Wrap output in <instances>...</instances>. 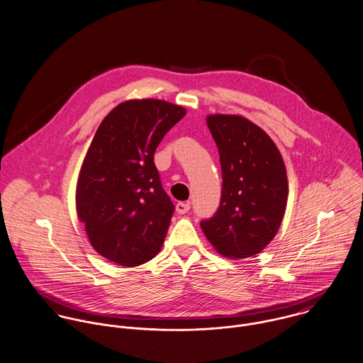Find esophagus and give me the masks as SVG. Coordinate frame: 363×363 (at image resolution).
<instances>
[{"label":"esophagus","instance_id":"34e87169","mask_svg":"<svg viewBox=\"0 0 363 363\" xmlns=\"http://www.w3.org/2000/svg\"><path fill=\"white\" fill-rule=\"evenodd\" d=\"M189 207H191L189 201H179V203H177L175 210H177L178 214H185L189 210Z\"/></svg>","mask_w":363,"mask_h":363}]
</instances>
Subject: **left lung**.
<instances>
[{
    "label": "left lung",
    "instance_id": "obj_1",
    "mask_svg": "<svg viewBox=\"0 0 363 363\" xmlns=\"http://www.w3.org/2000/svg\"><path fill=\"white\" fill-rule=\"evenodd\" d=\"M217 145L223 192L217 213L201 221L206 238L223 256L245 259L260 253L281 225L288 179L272 138L241 116L206 118Z\"/></svg>",
    "mask_w": 363,
    "mask_h": 363
}]
</instances>
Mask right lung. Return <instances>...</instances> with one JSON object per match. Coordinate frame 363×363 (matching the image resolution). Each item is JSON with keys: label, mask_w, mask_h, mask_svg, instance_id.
I'll return each instance as SVG.
<instances>
[{"label": "right lung", "mask_w": 363, "mask_h": 363, "mask_svg": "<svg viewBox=\"0 0 363 363\" xmlns=\"http://www.w3.org/2000/svg\"><path fill=\"white\" fill-rule=\"evenodd\" d=\"M185 114L164 100H128L96 130L78 177L77 213L103 257L135 267L160 252L174 204L153 159L164 135Z\"/></svg>", "instance_id": "obj_1"}]
</instances>
